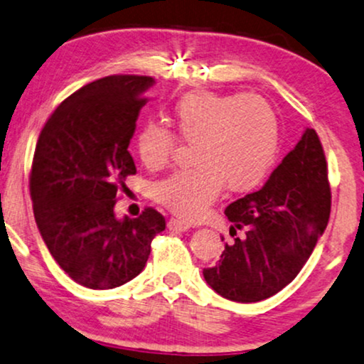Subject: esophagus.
Here are the masks:
<instances>
[{"label":"esophagus","mask_w":364,"mask_h":364,"mask_svg":"<svg viewBox=\"0 0 364 364\" xmlns=\"http://www.w3.org/2000/svg\"><path fill=\"white\" fill-rule=\"evenodd\" d=\"M166 226H168L170 232H187V230L191 228L189 223H186V221L182 220H175V218H172V220L166 223Z\"/></svg>","instance_id":"esophagus-1"}]
</instances>
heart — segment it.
Segmentation results:
<instances>
[{
  "label": "heart",
  "instance_id": "b5f03b06",
  "mask_svg": "<svg viewBox=\"0 0 364 364\" xmlns=\"http://www.w3.org/2000/svg\"><path fill=\"white\" fill-rule=\"evenodd\" d=\"M172 122L183 143L194 144V168L153 186V199L181 218H198L220 196L254 189L266 178L279 149V121L266 98L245 93L192 92L178 98ZM177 136L149 122L139 131L136 151L148 168L165 166Z\"/></svg>",
  "mask_w": 364,
  "mask_h": 364
}]
</instances>
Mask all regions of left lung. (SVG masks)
<instances>
[{"label":"left lung","instance_id":"obj_1","mask_svg":"<svg viewBox=\"0 0 364 364\" xmlns=\"http://www.w3.org/2000/svg\"><path fill=\"white\" fill-rule=\"evenodd\" d=\"M331 198L326 153L317 132L306 127L262 189L225 209L233 240L225 243L215 266L203 271L206 283L238 303L279 293L326 232Z\"/></svg>","mask_w":364,"mask_h":364}]
</instances>
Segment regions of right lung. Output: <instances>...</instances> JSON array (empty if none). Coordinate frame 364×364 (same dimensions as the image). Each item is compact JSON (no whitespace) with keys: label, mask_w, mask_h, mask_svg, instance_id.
<instances>
[{"label":"right lung","mask_w":364,"mask_h":364,"mask_svg":"<svg viewBox=\"0 0 364 364\" xmlns=\"http://www.w3.org/2000/svg\"><path fill=\"white\" fill-rule=\"evenodd\" d=\"M149 76L112 75L85 85L47 119L30 172L42 240L73 281L90 289L126 284L146 266L165 218L146 208L115 218L117 192L136 173L129 148Z\"/></svg>","instance_id":"obj_1"}]
</instances>
